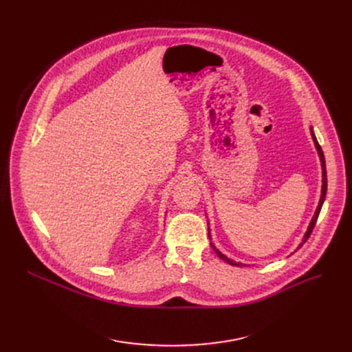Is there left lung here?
Wrapping results in <instances>:
<instances>
[{"label": "left lung", "instance_id": "obj_1", "mask_svg": "<svg viewBox=\"0 0 352 352\" xmlns=\"http://www.w3.org/2000/svg\"><path fill=\"white\" fill-rule=\"evenodd\" d=\"M311 135H312V140H314V142H316V146H317V150H318V154H320V158H321V165H322V194H321V199H320V204H318V208H317V211H316V215H314V218H312V221H311V224H309V228H308V231H307V234H305V236H304V239H302V244L307 241V239L309 238V235H311V232H312V230H314V227H316V224H317V219H318V215H320V211H321V207H322V202H324V199H325V194H327V171H325V158H324V153H322V150H321V145L318 144V141H317V138H316V135H314V133L311 131ZM302 244L298 247V248H301L302 247ZM212 248H214V251H215V254L221 258V260L223 261H226V263H228L230 265H243V264H239V263H234V261H231V260H228V258L226 256V255H223L221 254L214 245H212Z\"/></svg>", "mask_w": 352, "mask_h": 352}]
</instances>
